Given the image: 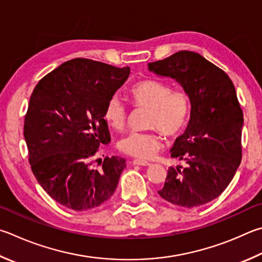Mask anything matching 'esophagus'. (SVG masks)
Masks as SVG:
<instances>
[{
    "mask_svg": "<svg viewBox=\"0 0 262 262\" xmlns=\"http://www.w3.org/2000/svg\"><path fill=\"white\" fill-rule=\"evenodd\" d=\"M133 165H139V166H150V163H147L145 160L142 159H135L133 160Z\"/></svg>",
    "mask_w": 262,
    "mask_h": 262,
    "instance_id": "34e87169",
    "label": "esophagus"
}]
</instances>
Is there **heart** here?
Segmentation results:
<instances>
[{
    "instance_id": "b5f03b06",
    "label": "heart",
    "mask_w": 262,
    "mask_h": 262,
    "mask_svg": "<svg viewBox=\"0 0 262 262\" xmlns=\"http://www.w3.org/2000/svg\"><path fill=\"white\" fill-rule=\"evenodd\" d=\"M132 102L137 107L149 111L146 127L157 129L165 136L174 137L184 130L190 117V99L181 89L156 79H144L129 90ZM104 118L113 129L120 130L126 125L127 108L118 96L106 103ZM163 147V141L157 132L130 133L119 142V149L139 159H150Z\"/></svg>"
}]
</instances>
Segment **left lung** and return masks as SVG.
I'll return each instance as SVG.
<instances>
[{
	"instance_id": "1",
	"label": "left lung",
	"mask_w": 262,
	"mask_h": 262,
	"mask_svg": "<svg viewBox=\"0 0 262 262\" xmlns=\"http://www.w3.org/2000/svg\"><path fill=\"white\" fill-rule=\"evenodd\" d=\"M147 68L182 85L191 104L188 126L170 149V157L185 164L169 167L158 193L180 207L210 203L229 185L242 160L244 119L234 83L193 51L175 52Z\"/></svg>"
}]
</instances>
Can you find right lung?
Returning <instances> with one entry per match:
<instances>
[{
    "instance_id": "1",
    "label": "right lung",
    "mask_w": 262,
    "mask_h": 262,
    "mask_svg": "<svg viewBox=\"0 0 262 262\" xmlns=\"http://www.w3.org/2000/svg\"><path fill=\"white\" fill-rule=\"evenodd\" d=\"M129 73L128 66L75 58L33 90L24 123L32 172L45 191L70 210H92L116 191L126 160L106 157L94 167L92 158L111 141L104 111Z\"/></svg>"
}]
</instances>
